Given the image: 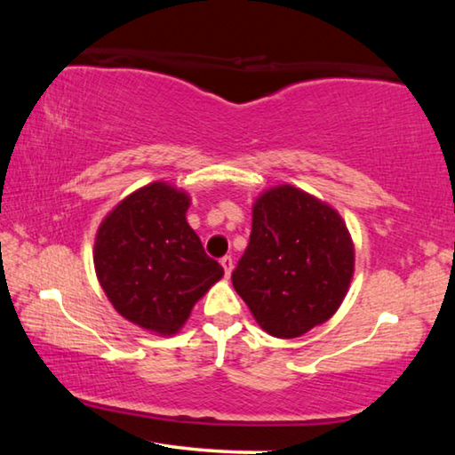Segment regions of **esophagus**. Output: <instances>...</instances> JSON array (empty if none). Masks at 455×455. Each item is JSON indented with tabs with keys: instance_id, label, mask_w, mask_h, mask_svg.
<instances>
[{
	"instance_id": "1",
	"label": "esophagus",
	"mask_w": 455,
	"mask_h": 455,
	"mask_svg": "<svg viewBox=\"0 0 455 455\" xmlns=\"http://www.w3.org/2000/svg\"><path fill=\"white\" fill-rule=\"evenodd\" d=\"M220 265H222V268H225V275H227V276H230V273H233V267H235V263H233V257H230V255L222 257V259H220Z\"/></svg>"
}]
</instances>
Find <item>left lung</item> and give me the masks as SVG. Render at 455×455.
<instances>
[{
    "mask_svg": "<svg viewBox=\"0 0 455 455\" xmlns=\"http://www.w3.org/2000/svg\"><path fill=\"white\" fill-rule=\"evenodd\" d=\"M353 260L341 217L284 184L252 206L249 246L233 271V287L267 333L301 337L339 309Z\"/></svg>",
    "mask_w": 455,
    "mask_h": 455,
    "instance_id": "8db88e82",
    "label": "left lung"
}]
</instances>
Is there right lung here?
<instances>
[{"instance_id": "1", "label": "right lung", "mask_w": 455, "mask_h": 455, "mask_svg": "<svg viewBox=\"0 0 455 455\" xmlns=\"http://www.w3.org/2000/svg\"><path fill=\"white\" fill-rule=\"evenodd\" d=\"M188 206L187 192L154 182L122 200L96 235V275L114 309L160 335H174L225 273L188 227Z\"/></svg>"}]
</instances>
